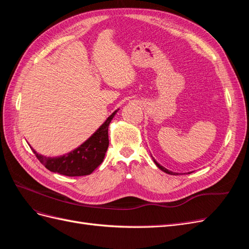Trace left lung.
<instances>
[{
	"instance_id": "8db88e82",
	"label": "left lung",
	"mask_w": 249,
	"mask_h": 249,
	"mask_svg": "<svg viewBox=\"0 0 249 249\" xmlns=\"http://www.w3.org/2000/svg\"><path fill=\"white\" fill-rule=\"evenodd\" d=\"M150 156H152V155H150ZM152 158H153V156H152ZM153 160H154V162H155V164L157 165V167L158 168H159V169H161L162 171H164V172H166V173H168V175H172V176H177L178 175V173L177 172H172V171H170V170H168V169H166V168H165V167H163L162 166V165H160L159 163H158L155 159H154V158H153ZM188 173H190V172H188Z\"/></svg>"
}]
</instances>
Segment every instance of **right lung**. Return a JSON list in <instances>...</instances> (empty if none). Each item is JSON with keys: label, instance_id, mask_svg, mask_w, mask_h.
I'll list each match as a JSON object with an SVG mask.
<instances>
[{"label": "right lung", "instance_id": "1", "mask_svg": "<svg viewBox=\"0 0 249 249\" xmlns=\"http://www.w3.org/2000/svg\"><path fill=\"white\" fill-rule=\"evenodd\" d=\"M115 110L99 129L86 141L71 152L58 157H46L40 155L30 145L37 159L52 172L66 177H82L92 173L104 161L109 146L108 129L111 120L118 112Z\"/></svg>", "mask_w": 249, "mask_h": 249}]
</instances>
